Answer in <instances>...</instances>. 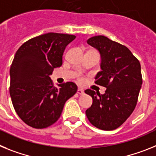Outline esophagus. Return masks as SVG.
Returning a JSON list of instances; mask_svg holds the SVG:
<instances>
[{"mask_svg": "<svg viewBox=\"0 0 156 156\" xmlns=\"http://www.w3.org/2000/svg\"><path fill=\"white\" fill-rule=\"evenodd\" d=\"M77 93H78V94H80V95H83L84 93H84V90L82 89V88H78Z\"/></svg>", "mask_w": 156, "mask_h": 156, "instance_id": "34e87169", "label": "esophagus"}]
</instances>
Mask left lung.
I'll list each match as a JSON object with an SVG mask.
<instances>
[{"label": "left lung", "mask_w": 156, "mask_h": 156, "mask_svg": "<svg viewBox=\"0 0 156 156\" xmlns=\"http://www.w3.org/2000/svg\"><path fill=\"white\" fill-rule=\"evenodd\" d=\"M87 43L101 55V71L95 83L106 87L104 94L86 89L93 98L86 112L92 125L103 130H113L130 116L138 100L142 85L140 63L125 45L102 35L90 37Z\"/></svg>", "instance_id": "1"}]
</instances>
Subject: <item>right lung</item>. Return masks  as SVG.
Here are the masks:
<instances>
[{
	"label": "right lung",
	"instance_id": "1",
	"mask_svg": "<svg viewBox=\"0 0 156 156\" xmlns=\"http://www.w3.org/2000/svg\"><path fill=\"white\" fill-rule=\"evenodd\" d=\"M74 35L48 33L30 39L17 50L10 68V93L19 117L30 126L44 129L61 115L66 101L77 90L68 82L53 86L49 75L63 64V54Z\"/></svg>",
	"mask_w": 156,
	"mask_h": 156
}]
</instances>
